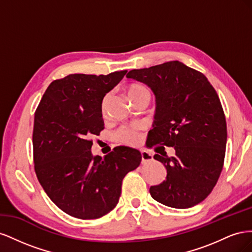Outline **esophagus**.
Wrapping results in <instances>:
<instances>
[{"label": "esophagus", "instance_id": "esophagus-1", "mask_svg": "<svg viewBox=\"0 0 252 252\" xmlns=\"http://www.w3.org/2000/svg\"><path fill=\"white\" fill-rule=\"evenodd\" d=\"M141 157H142V164H145V163H148V162L152 161V155L149 154V152L146 151V150L141 151Z\"/></svg>", "mask_w": 252, "mask_h": 252}]
</instances>
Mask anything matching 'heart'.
Here are the masks:
<instances>
[{
    "instance_id": "b5f03b06",
    "label": "heart",
    "mask_w": 252,
    "mask_h": 252,
    "mask_svg": "<svg viewBox=\"0 0 252 252\" xmlns=\"http://www.w3.org/2000/svg\"><path fill=\"white\" fill-rule=\"evenodd\" d=\"M127 94L130 98H133L135 96H139L142 94H148L149 95V91L148 89L143 86V85H139V84H132L128 87L127 89ZM108 100V95H106L103 100L102 103V109L104 111L106 103H107ZM118 138L120 139L121 142H123L125 144H129V145H134L138 144L140 142V134L136 130L135 128L132 127H124L119 130L118 132Z\"/></svg>"
}]
</instances>
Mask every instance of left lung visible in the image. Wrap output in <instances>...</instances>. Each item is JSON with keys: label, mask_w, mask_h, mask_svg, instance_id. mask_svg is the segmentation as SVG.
Returning <instances> with one entry per match:
<instances>
[{"label": "left lung", "mask_w": 252, "mask_h": 252, "mask_svg": "<svg viewBox=\"0 0 252 252\" xmlns=\"http://www.w3.org/2000/svg\"><path fill=\"white\" fill-rule=\"evenodd\" d=\"M126 77L144 83L156 96L148 146L163 149L154 158L167 175L150 187L151 196L179 209L201 203L216 186L225 158L227 126L217 91L203 73L179 61L133 69ZM164 146L173 147L176 156H167Z\"/></svg>", "instance_id": "1"}]
</instances>
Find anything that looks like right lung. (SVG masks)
I'll return each mask as SVG.
<instances>
[{
    "instance_id": "right-lung-1",
    "label": "right lung",
    "mask_w": 252,
    "mask_h": 252,
    "mask_svg": "<svg viewBox=\"0 0 252 252\" xmlns=\"http://www.w3.org/2000/svg\"><path fill=\"white\" fill-rule=\"evenodd\" d=\"M127 70L107 75L74 73L53 81L34 113L33 159L37 180L58 207L94 220L116 207L125 175L141 152L120 146L104 158L91 152L93 135L104 129L103 98Z\"/></svg>"
}]
</instances>
